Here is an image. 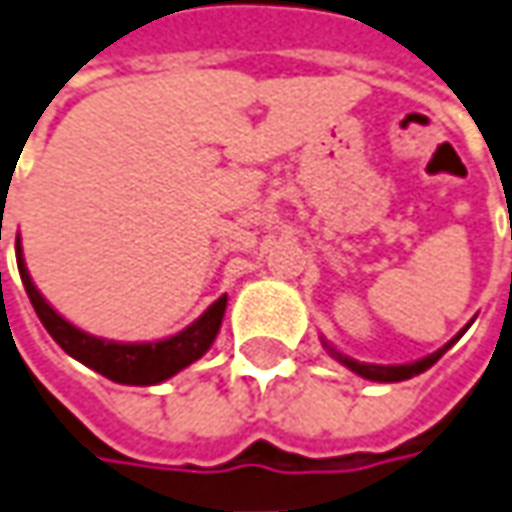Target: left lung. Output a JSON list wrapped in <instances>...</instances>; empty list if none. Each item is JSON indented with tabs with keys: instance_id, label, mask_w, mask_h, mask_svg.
Here are the masks:
<instances>
[{
	"instance_id": "left-lung-1",
	"label": "left lung",
	"mask_w": 512,
	"mask_h": 512,
	"mask_svg": "<svg viewBox=\"0 0 512 512\" xmlns=\"http://www.w3.org/2000/svg\"><path fill=\"white\" fill-rule=\"evenodd\" d=\"M465 332V329H462ZM459 332V335H462ZM459 335H456L454 341H448V344L442 346V349H437L434 355H428V358L423 360H414V363H403V366H377V363H358L355 358H346V355H341L338 349H332V346H327L329 349V355L335 360H341L344 363L346 369H352L355 375L360 377H366V380H377V383H397V380H408V377H414V375H420V372H425V369H431L437 360L451 349V346L459 341Z\"/></svg>"
}]
</instances>
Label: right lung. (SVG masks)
<instances>
[{
    "label": "right lung",
    "mask_w": 512,
    "mask_h": 512,
    "mask_svg": "<svg viewBox=\"0 0 512 512\" xmlns=\"http://www.w3.org/2000/svg\"><path fill=\"white\" fill-rule=\"evenodd\" d=\"M16 259H19V276H22L27 298L33 304V310L41 318L44 329L53 335L67 355L81 360L84 366L95 369L98 375L109 377L115 383H126V386H154L163 383L171 375H177L188 363L200 360L208 346L214 344L216 332L222 327V315L228 307V296L216 298L208 310L202 312L200 318L185 327L183 332L171 335L166 341H152V344H115V341H104L87 335L84 329L72 327L70 321H64L36 290V284L30 279L27 267H24L22 248L16 239Z\"/></svg>",
    "instance_id": "obj_1"
}]
</instances>
